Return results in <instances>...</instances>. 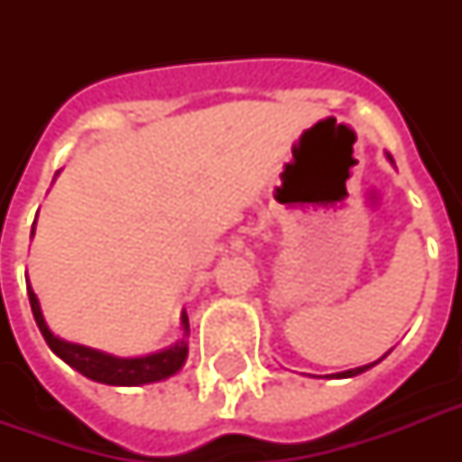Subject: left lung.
I'll use <instances>...</instances> for the list:
<instances>
[{"label": "left lung", "instance_id": "8db88e82", "mask_svg": "<svg viewBox=\"0 0 462 462\" xmlns=\"http://www.w3.org/2000/svg\"><path fill=\"white\" fill-rule=\"evenodd\" d=\"M388 155V153H386ZM388 160H391V162H393V158H391V155H388ZM388 355V352H386ZM386 355H383V357H386ZM381 357V359H383ZM381 359H376V362H372V365H365V366H357V369H347V372H340V374H336L337 379H350V376H357V374H362V372H366V369H372L374 365H379Z\"/></svg>", "mask_w": 462, "mask_h": 462}]
</instances>
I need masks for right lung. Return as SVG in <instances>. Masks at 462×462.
Returning <instances> with one entry per match:
<instances>
[{"mask_svg": "<svg viewBox=\"0 0 462 462\" xmlns=\"http://www.w3.org/2000/svg\"><path fill=\"white\" fill-rule=\"evenodd\" d=\"M28 300H31L35 323H38V328L40 333H42V337H45V343L50 345V350H52L60 359H64L71 369H76V372L83 374V376L90 381L107 383V386H143V383H155V381L170 379V376L180 372L181 366H184V362H187V311H181V328H184V336H181L177 343H172L170 347H162V350L158 352H151V355H141V357H117V355H110V352L96 350V347H88V345L69 343V340H61L60 336H54L52 330H50V326H47L45 316H42V309H40L38 297L32 292L31 282H28Z\"/></svg>", "mask_w": 462, "mask_h": 462, "instance_id": "1", "label": "right lung"}]
</instances>
